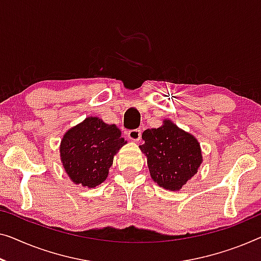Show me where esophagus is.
Segmentation results:
<instances>
[{
    "label": "esophagus",
    "instance_id": "1",
    "mask_svg": "<svg viewBox=\"0 0 261 261\" xmlns=\"http://www.w3.org/2000/svg\"><path fill=\"white\" fill-rule=\"evenodd\" d=\"M141 136H142V132L138 129L127 131V138L131 139V141H134V142H138L139 139H141Z\"/></svg>",
    "mask_w": 261,
    "mask_h": 261
}]
</instances>
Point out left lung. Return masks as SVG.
I'll return each mask as SVG.
<instances>
[{"label":"left lung","mask_w":261,"mask_h":261,"mask_svg":"<svg viewBox=\"0 0 261 261\" xmlns=\"http://www.w3.org/2000/svg\"><path fill=\"white\" fill-rule=\"evenodd\" d=\"M143 145L150 176L161 188L179 191L198 172L203 163L200 144L193 135L164 119L157 129L143 132Z\"/></svg>","instance_id":"obj_1"}]
</instances>
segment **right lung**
Masks as SVG:
<instances>
[{
	"label": "right lung",
	"instance_id": "1",
	"mask_svg": "<svg viewBox=\"0 0 261 261\" xmlns=\"http://www.w3.org/2000/svg\"><path fill=\"white\" fill-rule=\"evenodd\" d=\"M125 144L115 124L87 117L70 127L62 138V165L73 184L93 189L107 179L114 157Z\"/></svg>",
	"mask_w": 261,
	"mask_h": 261
}]
</instances>
